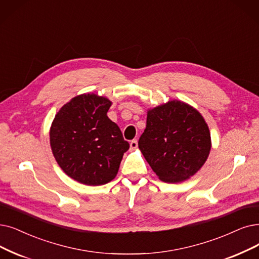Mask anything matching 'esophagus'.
I'll return each mask as SVG.
<instances>
[{
	"mask_svg": "<svg viewBox=\"0 0 259 259\" xmlns=\"http://www.w3.org/2000/svg\"><path fill=\"white\" fill-rule=\"evenodd\" d=\"M130 146H131V150H135V149H137V147H138V141H137V139H134V140H132V141H131V143H130Z\"/></svg>",
	"mask_w": 259,
	"mask_h": 259,
	"instance_id": "1",
	"label": "esophagus"
}]
</instances>
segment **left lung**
<instances>
[{"label":"left lung","instance_id":"1","mask_svg":"<svg viewBox=\"0 0 259 259\" xmlns=\"http://www.w3.org/2000/svg\"><path fill=\"white\" fill-rule=\"evenodd\" d=\"M138 147L158 179L175 184L193 177L207 160L210 132L194 107L172 100L148 110Z\"/></svg>","mask_w":259,"mask_h":259}]
</instances>
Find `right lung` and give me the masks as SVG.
Masks as SVG:
<instances>
[{"label":"right lung","mask_w":259,"mask_h":259,"mask_svg":"<svg viewBox=\"0 0 259 259\" xmlns=\"http://www.w3.org/2000/svg\"><path fill=\"white\" fill-rule=\"evenodd\" d=\"M110 106L105 97L82 94L61 107L52 122V153L68 177L80 184L112 181L130 149L119 126L107 117Z\"/></svg>","instance_id":"obj_1"}]
</instances>
